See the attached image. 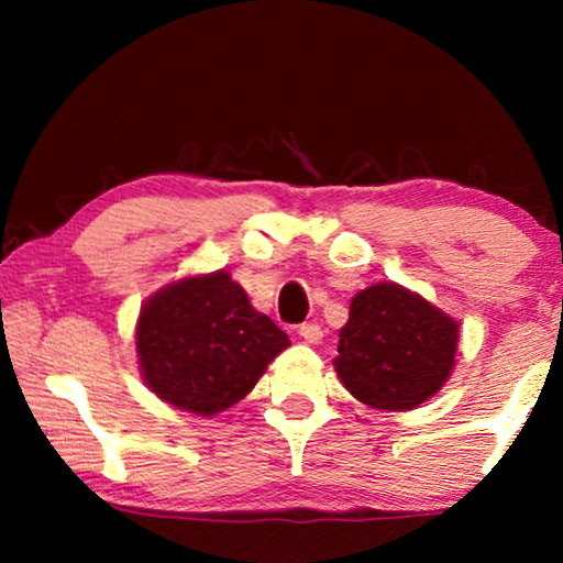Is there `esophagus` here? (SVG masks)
<instances>
[{"mask_svg":"<svg viewBox=\"0 0 563 563\" xmlns=\"http://www.w3.org/2000/svg\"><path fill=\"white\" fill-rule=\"evenodd\" d=\"M298 335L305 342H310V345H318V342L322 340V330H320V325H316V322H302V325L298 328Z\"/></svg>","mask_w":563,"mask_h":563,"instance_id":"1","label":"esophagus"}]
</instances>
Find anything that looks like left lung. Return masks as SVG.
<instances>
[{
    "mask_svg": "<svg viewBox=\"0 0 563 563\" xmlns=\"http://www.w3.org/2000/svg\"><path fill=\"white\" fill-rule=\"evenodd\" d=\"M456 342L454 318L402 285L377 283L350 302L335 373L362 405L407 412L444 387Z\"/></svg>",
    "mask_w": 563,
    "mask_h": 563,
    "instance_id": "left-lung-1",
    "label": "left lung"
}]
</instances>
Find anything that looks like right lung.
<instances>
[{
	"mask_svg": "<svg viewBox=\"0 0 563 563\" xmlns=\"http://www.w3.org/2000/svg\"><path fill=\"white\" fill-rule=\"evenodd\" d=\"M288 345V335L225 271L166 285L136 322L139 365L151 393L201 417L241 402Z\"/></svg>",
	"mask_w": 563,
	"mask_h": 563,
	"instance_id": "add662e5",
	"label": "right lung"
}]
</instances>
